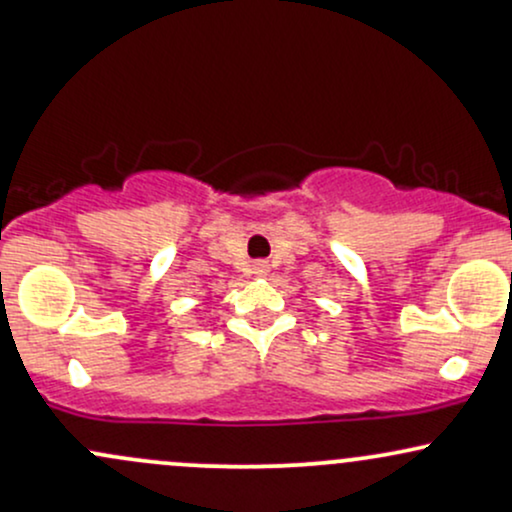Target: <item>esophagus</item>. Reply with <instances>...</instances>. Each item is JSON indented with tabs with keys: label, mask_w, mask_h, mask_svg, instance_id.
Wrapping results in <instances>:
<instances>
[{
	"label": "esophagus",
	"mask_w": 512,
	"mask_h": 512,
	"mask_svg": "<svg viewBox=\"0 0 512 512\" xmlns=\"http://www.w3.org/2000/svg\"><path fill=\"white\" fill-rule=\"evenodd\" d=\"M252 269H255L257 276H264L269 272V264L267 262H255V264H252Z\"/></svg>",
	"instance_id": "1"
}]
</instances>
